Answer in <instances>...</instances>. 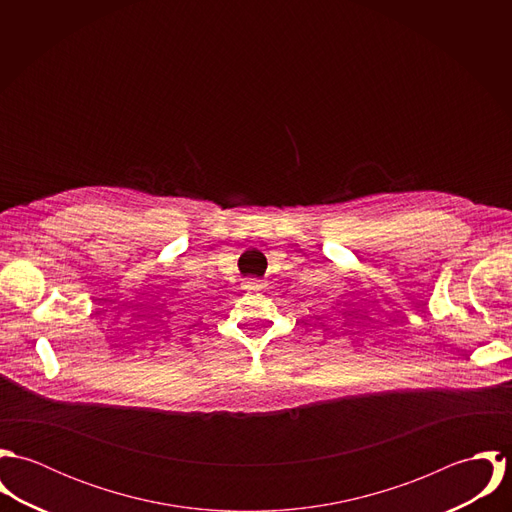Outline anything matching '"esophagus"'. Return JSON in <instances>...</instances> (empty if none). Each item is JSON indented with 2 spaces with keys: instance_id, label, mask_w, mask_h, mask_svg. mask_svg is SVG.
Instances as JSON below:
<instances>
[{
  "instance_id": "obj_1",
  "label": "esophagus",
  "mask_w": 512,
  "mask_h": 512,
  "mask_svg": "<svg viewBox=\"0 0 512 512\" xmlns=\"http://www.w3.org/2000/svg\"><path fill=\"white\" fill-rule=\"evenodd\" d=\"M244 290H248V292H260L262 288H264V284L262 282H258V280H250V282H244V286H242Z\"/></svg>"
}]
</instances>
